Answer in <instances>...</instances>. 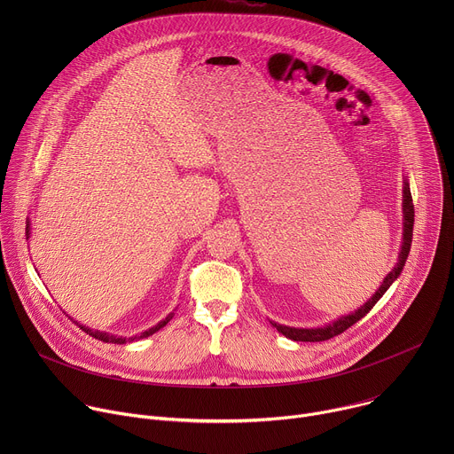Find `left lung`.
Wrapping results in <instances>:
<instances>
[{
    "instance_id": "left-lung-1",
    "label": "left lung",
    "mask_w": 454,
    "mask_h": 454,
    "mask_svg": "<svg viewBox=\"0 0 454 454\" xmlns=\"http://www.w3.org/2000/svg\"><path fill=\"white\" fill-rule=\"evenodd\" d=\"M403 217H404V231H403V246H401V253H399V262L395 264V268L386 275V278L382 280L380 287L375 291V294L364 303L361 305L357 310H354L352 314L341 316L336 321H333L331 325L325 327H317V329H294V327H287V325H280V323L271 321V325L277 327V331L280 334H284L286 338L293 340V341H327L341 333H345L348 327H352L354 323H357L361 317H364L372 307L382 298V294L387 291L397 277L403 273V268L406 264V258L410 254V247H411V237H413V223H415V208H413V200H411V192H410V183L404 177V188H403Z\"/></svg>"
}]
</instances>
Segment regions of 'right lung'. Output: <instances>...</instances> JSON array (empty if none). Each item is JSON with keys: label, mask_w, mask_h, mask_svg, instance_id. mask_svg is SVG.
<instances>
[{"label": "right lung", "mask_w": 454, "mask_h": 454, "mask_svg": "<svg viewBox=\"0 0 454 454\" xmlns=\"http://www.w3.org/2000/svg\"><path fill=\"white\" fill-rule=\"evenodd\" d=\"M30 231V226H27V235H30L28 233ZM172 316H174V312H170L165 319H161L158 325H154V327H151L149 331H145V333H142V334H137V336H133V338H121V336H111V334H107V333H100V331H93V329H90V327H84V325H81V323H77V321H74V323H77V325L86 333V334H90L91 338H95V340H100V341H104V343H116V345H123V343H127V341H138V340H144V338H149V336H153L154 333H158L160 329H163L167 323L172 319Z\"/></svg>", "instance_id": "1"}]
</instances>
